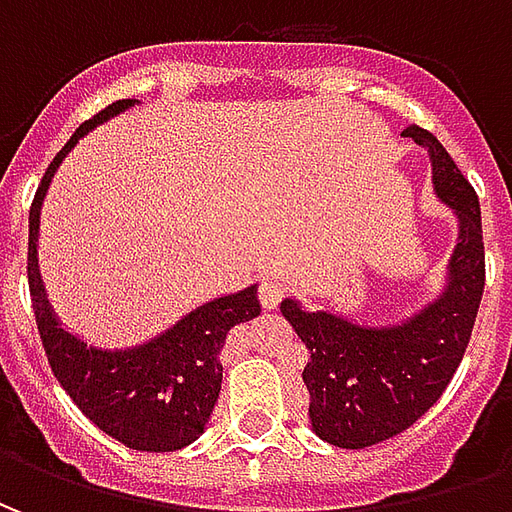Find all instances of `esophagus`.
Here are the masks:
<instances>
[{
	"mask_svg": "<svg viewBox=\"0 0 512 512\" xmlns=\"http://www.w3.org/2000/svg\"><path fill=\"white\" fill-rule=\"evenodd\" d=\"M285 296H288V282L282 277H266L260 282V301L266 310H274Z\"/></svg>",
	"mask_w": 512,
	"mask_h": 512,
	"instance_id": "34e87169",
	"label": "esophagus"
}]
</instances>
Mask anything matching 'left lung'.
Here are the masks:
<instances>
[{
    "instance_id": "left-lung-1",
    "label": "left lung",
    "mask_w": 512,
    "mask_h": 512,
    "mask_svg": "<svg viewBox=\"0 0 512 512\" xmlns=\"http://www.w3.org/2000/svg\"><path fill=\"white\" fill-rule=\"evenodd\" d=\"M428 147L433 186L458 222L450 285L430 307L392 329H367L332 312H304L282 301V315L310 351L304 384L310 419L323 441L362 450L411 428L428 411L461 365L485 288L480 200L436 136L419 126L403 131Z\"/></svg>"
}]
</instances>
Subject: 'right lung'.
I'll return each instance as SVG.
<instances>
[{
    "mask_svg": "<svg viewBox=\"0 0 512 512\" xmlns=\"http://www.w3.org/2000/svg\"><path fill=\"white\" fill-rule=\"evenodd\" d=\"M131 104V98L115 101L76 128V134L54 156L40 180L29 208V296L51 373L73 403L82 408L84 417L93 419L104 433L123 441L131 450L172 452L197 439L205 430V422L211 419L222 389L219 351L235 323L252 321L260 315L257 288L202 304L200 310L189 312L183 321L147 345L131 351H98L65 332L51 315L35 257L40 205L62 158L90 128L115 117Z\"/></svg>",
    "mask_w": 512,
    "mask_h": 512,
    "instance_id": "right-lung-1",
    "label": "right lung"
}]
</instances>
